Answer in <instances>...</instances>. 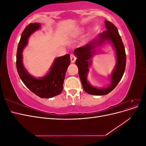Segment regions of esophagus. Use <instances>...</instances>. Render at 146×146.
<instances>
[{"mask_svg":"<svg viewBox=\"0 0 146 146\" xmlns=\"http://www.w3.org/2000/svg\"><path fill=\"white\" fill-rule=\"evenodd\" d=\"M76 56H75L73 54L70 55V62L72 63H74L75 61H76Z\"/></svg>","mask_w":146,"mask_h":146,"instance_id":"34e87169","label":"esophagus"}]
</instances>
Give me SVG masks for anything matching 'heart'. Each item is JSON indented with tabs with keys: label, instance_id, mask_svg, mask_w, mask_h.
Here are the masks:
<instances>
[{
	"label": "heart",
	"instance_id": "heart-1",
	"mask_svg": "<svg viewBox=\"0 0 146 146\" xmlns=\"http://www.w3.org/2000/svg\"><path fill=\"white\" fill-rule=\"evenodd\" d=\"M83 31V29H80L77 31V34H81Z\"/></svg>",
	"mask_w": 146,
	"mask_h": 146
}]
</instances>
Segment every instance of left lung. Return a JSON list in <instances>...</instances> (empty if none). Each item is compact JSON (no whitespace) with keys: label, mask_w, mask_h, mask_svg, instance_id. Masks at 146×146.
I'll return each instance as SVG.
<instances>
[{"label":"left lung","mask_w":146,"mask_h":146,"mask_svg":"<svg viewBox=\"0 0 146 146\" xmlns=\"http://www.w3.org/2000/svg\"><path fill=\"white\" fill-rule=\"evenodd\" d=\"M105 24L107 30L99 33L98 37L90 44L77 48L74 52L77 58L76 64L78 69L79 77L84 90L88 94L96 96L107 94L117 86L125 72L126 65L125 48L117 29L108 21H105ZM105 42H110L112 44L116 53L117 63L110 76L111 82L109 86L105 88H98L90 85L87 81V77L89 72V67L92 64L90 59L95 52V48Z\"/></svg>","instance_id":"obj_1"}]
</instances>
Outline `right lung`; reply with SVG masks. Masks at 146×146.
I'll use <instances>...</instances> for the list:
<instances>
[{
  "mask_svg": "<svg viewBox=\"0 0 146 146\" xmlns=\"http://www.w3.org/2000/svg\"><path fill=\"white\" fill-rule=\"evenodd\" d=\"M40 28L39 23H31L23 31L17 46L16 68L21 80L31 91L41 98L48 99L62 91L66 72L70 63V55L66 54L56 58L44 76L39 78L32 76L23 64V51L27 45L29 37Z\"/></svg>",
  "mask_w": 146,
  "mask_h": 146,
  "instance_id": "1",
  "label": "right lung"
}]
</instances>
